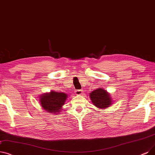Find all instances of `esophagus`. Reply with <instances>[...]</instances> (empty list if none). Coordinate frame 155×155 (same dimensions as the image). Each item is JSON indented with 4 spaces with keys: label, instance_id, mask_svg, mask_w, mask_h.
Instances as JSON below:
<instances>
[{
    "label": "esophagus",
    "instance_id": "esophagus-1",
    "mask_svg": "<svg viewBox=\"0 0 155 155\" xmlns=\"http://www.w3.org/2000/svg\"><path fill=\"white\" fill-rule=\"evenodd\" d=\"M75 93L76 95H81V94H83V91L82 90H77L75 91Z\"/></svg>",
    "mask_w": 155,
    "mask_h": 155
}]
</instances>
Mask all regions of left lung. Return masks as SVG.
I'll use <instances>...</instances> for the list:
<instances>
[{"label": "left lung", "instance_id": "obj_1", "mask_svg": "<svg viewBox=\"0 0 155 155\" xmlns=\"http://www.w3.org/2000/svg\"><path fill=\"white\" fill-rule=\"evenodd\" d=\"M89 97L92 104L99 109H106L114 103L110 94L102 87L90 92Z\"/></svg>", "mask_w": 155, "mask_h": 155}]
</instances>
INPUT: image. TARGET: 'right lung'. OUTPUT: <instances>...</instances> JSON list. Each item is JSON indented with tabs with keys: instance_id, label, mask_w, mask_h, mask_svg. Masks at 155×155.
<instances>
[{
	"instance_id": "add662e5",
	"label": "right lung",
	"mask_w": 155,
	"mask_h": 155,
	"mask_svg": "<svg viewBox=\"0 0 155 155\" xmlns=\"http://www.w3.org/2000/svg\"><path fill=\"white\" fill-rule=\"evenodd\" d=\"M68 97V94L66 93L51 91L49 92L40 94L38 101L40 106L47 113L58 115L63 110V106Z\"/></svg>"
}]
</instances>
